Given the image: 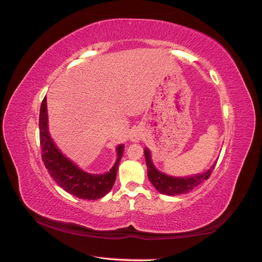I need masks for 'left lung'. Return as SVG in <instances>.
<instances>
[{
	"label": "left lung",
	"mask_w": 262,
	"mask_h": 262,
	"mask_svg": "<svg viewBox=\"0 0 262 262\" xmlns=\"http://www.w3.org/2000/svg\"><path fill=\"white\" fill-rule=\"evenodd\" d=\"M146 165H147V175L150 180V183L155 188L162 192L163 195L168 196H176L180 195V193H187L191 191L193 188H196L198 185L204 183L205 180L210 177L211 172L216 166L217 163L211 167L210 169H208L206 172L198 173L195 176L190 177H171L158 171L155 166H154L150 157V151L148 148L144 149Z\"/></svg>",
	"instance_id": "8db88e82"
}]
</instances>
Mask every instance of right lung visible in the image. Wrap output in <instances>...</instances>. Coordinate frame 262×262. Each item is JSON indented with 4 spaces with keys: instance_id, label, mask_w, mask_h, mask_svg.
I'll return each mask as SVG.
<instances>
[{
    "instance_id": "obj_1",
    "label": "right lung",
    "mask_w": 262,
    "mask_h": 262,
    "mask_svg": "<svg viewBox=\"0 0 262 262\" xmlns=\"http://www.w3.org/2000/svg\"><path fill=\"white\" fill-rule=\"evenodd\" d=\"M39 142L42 159L52 178L62 188L80 199L95 200L104 197L115 183L120 159L123 157L124 145L117 147V160L113 168L103 175L85 172L66 158L53 142L48 128V107L44 97L39 111Z\"/></svg>"
}]
</instances>
